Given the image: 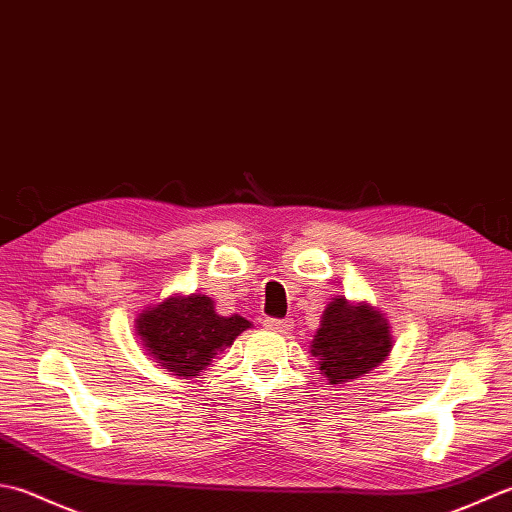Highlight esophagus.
Segmentation results:
<instances>
[{
	"instance_id": "1",
	"label": "esophagus",
	"mask_w": 512,
	"mask_h": 512,
	"mask_svg": "<svg viewBox=\"0 0 512 512\" xmlns=\"http://www.w3.org/2000/svg\"><path fill=\"white\" fill-rule=\"evenodd\" d=\"M265 327L271 331H278V333H287L294 325H291L289 318H267Z\"/></svg>"
}]
</instances>
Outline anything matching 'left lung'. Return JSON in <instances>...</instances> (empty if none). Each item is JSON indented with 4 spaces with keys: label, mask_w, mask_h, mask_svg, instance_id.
Here are the masks:
<instances>
[{
    "label": "left lung",
    "mask_w": 512,
    "mask_h": 512,
    "mask_svg": "<svg viewBox=\"0 0 512 512\" xmlns=\"http://www.w3.org/2000/svg\"><path fill=\"white\" fill-rule=\"evenodd\" d=\"M391 347V333L382 314L369 305L353 307L344 298H336L322 314L311 353L331 384H338L378 367Z\"/></svg>",
    "instance_id": "1"
}]
</instances>
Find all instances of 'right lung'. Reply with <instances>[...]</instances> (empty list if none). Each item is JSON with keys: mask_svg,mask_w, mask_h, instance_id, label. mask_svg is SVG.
Here are the masks:
<instances>
[{"mask_svg": "<svg viewBox=\"0 0 512 512\" xmlns=\"http://www.w3.org/2000/svg\"><path fill=\"white\" fill-rule=\"evenodd\" d=\"M249 327L241 316H218L207 296H174L137 318V331L156 362L168 371L192 378L218 351Z\"/></svg>", "mask_w": 512, "mask_h": 512, "instance_id": "add662e5", "label": "right lung"}]
</instances>
